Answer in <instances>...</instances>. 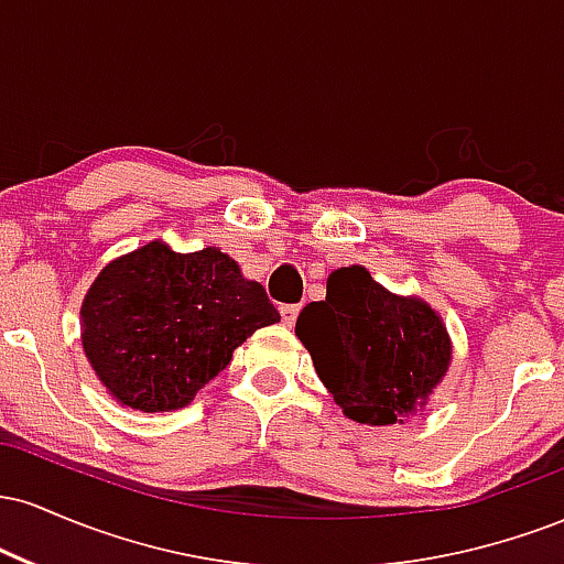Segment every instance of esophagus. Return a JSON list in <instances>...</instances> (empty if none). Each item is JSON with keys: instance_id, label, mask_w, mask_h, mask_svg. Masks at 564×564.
Listing matches in <instances>:
<instances>
[{"instance_id": "34e87169", "label": "esophagus", "mask_w": 564, "mask_h": 564, "mask_svg": "<svg viewBox=\"0 0 564 564\" xmlns=\"http://www.w3.org/2000/svg\"><path fill=\"white\" fill-rule=\"evenodd\" d=\"M281 318H283V326H294L296 318H300V304H283L281 307Z\"/></svg>"}]
</instances>
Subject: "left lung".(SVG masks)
Instances as JSON below:
<instances>
[{
    "mask_svg": "<svg viewBox=\"0 0 564 564\" xmlns=\"http://www.w3.org/2000/svg\"><path fill=\"white\" fill-rule=\"evenodd\" d=\"M296 336L336 405L358 424L413 416L451 364L435 310L390 294L358 264L328 275L326 300L302 310Z\"/></svg>",
    "mask_w": 564,
    "mask_h": 564,
    "instance_id": "1",
    "label": "left lung"
}]
</instances>
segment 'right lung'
<instances>
[{
  "mask_svg": "<svg viewBox=\"0 0 564 564\" xmlns=\"http://www.w3.org/2000/svg\"><path fill=\"white\" fill-rule=\"evenodd\" d=\"M278 321L268 291L228 254H174L153 241L102 268L82 304V341L119 403L174 411L230 364L246 336Z\"/></svg>",
  "mask_w": 564,
  "mask_h": 564,
  "instance_id": "right-lung-1",
  "label": "right lung"
}]
</instances>
